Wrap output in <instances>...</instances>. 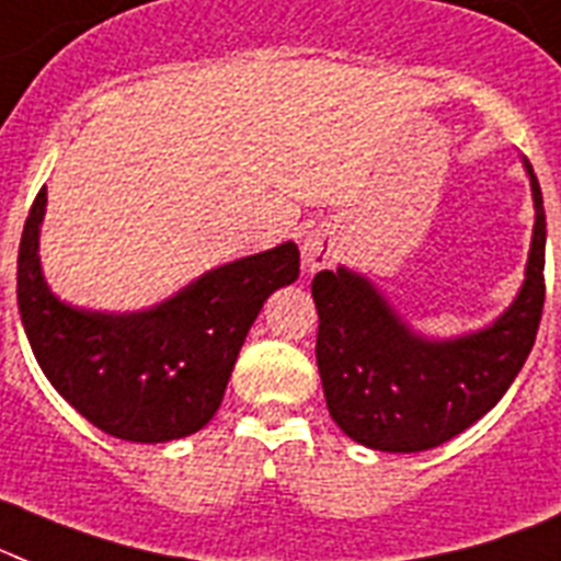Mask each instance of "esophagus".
Wrapping results in <instances>:
<instances>
[{
	"label": "esophagus",
	"instance_id": "1",
	"mask_svg": "<svg viewBox=\"0 0 561 561\" xmlns=\"http://www.w3.org/2000/svg\"><path fill=\"white\" fill-rule=\"evenodd\" d=\"M333 256H336V237L331 230L317 228L302 239V262L308 271H322L331 265Z\"/></svg>",
	"mask_w": 561,
	"mask_h": 561
}]
</instances>
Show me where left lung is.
<instances>
[{
	"mask_svg": "<svg viewBox=\"0 0 561 561\" xmlns=\"http://www.w3.org/2000/svg\"><path fill=\"white\" fill-rule=\"evenodd\" d=\"M534 237L519 294L491 324L425 336L359 271H319L317 365L333 422L385 454H419L468 431L505 397L536 342L545 305V205L530 162Z\"/></svg>",
	"mask_w": 561,
	"mask_h": 561,
	"instance_id": "obj_1",
	"label": "left lung"
}]
</instances>
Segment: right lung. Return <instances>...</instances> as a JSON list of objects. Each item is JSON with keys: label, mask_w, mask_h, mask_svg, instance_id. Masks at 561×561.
Returning <instances> with one entry per match:
<instances>
[{"label": "right lung", "mask_w": 561, "mask_h": 561, "mask_svg": "<svg viewBox=\"0 0 561 561\" xmlns=\"http://www.w3.org/2000/svg\"><path fill=\"white\" fill-rule=\"evenodd\" d=\"M45 208L42 187L16 262L19 313L42 374L116 439L157 445L202 431L267 296L299 279L296 242L210 267L150 308L91 310L59 299L42 273Z\"/></svg>", "instance_id": "add662e5"}]
</instances>
